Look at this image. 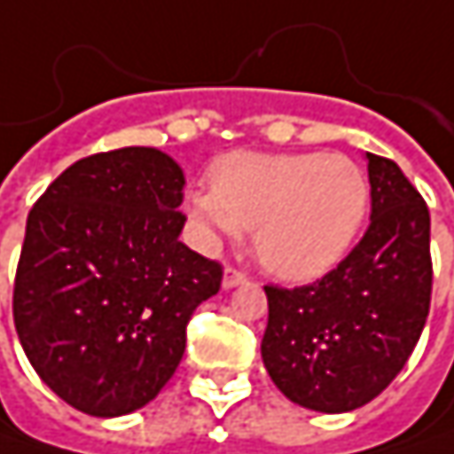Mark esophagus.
I'll return each instance as SVG.
<instances>
[{
	"mask_svg": "<svg viewBox=\"0 0 454 454\" xmlns=\"http://www.w3.org/2000/svg\"><path fill=\"white\" fill-rule=\"evenodd\" d=\"M241 284H247V273H241L236 268H226L223 270V289H236Z\"/></svg>",
	"mask_w": 454,
	"mask_h": 454,
	"instance_id": "esophagus-1",
	"label": "esophagus"
}]
</instances>
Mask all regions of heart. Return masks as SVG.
Instances as JSON below:
<instances>
[{
  "label": "heart",
  "instance_id": "heart-1",
  "mask_svg": "<svg viewBox=\"0 0 454 454\" xmlns=\"http://www.w3.org/2000/svg\"><path fill=\"white\" fill-rule=\"evenodd\" d=\"M210 192L186 194V213L210 239L254 231L260 265L281 281L310 284L355 247L371 186L344 154L231 152L213 162Z\"/></svg>",
  "mask_w": 454,
  "mask_h": 454
}]
</instances>
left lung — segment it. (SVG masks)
<instances>
[{
  "label": "left lung",
  "instance_id": "obj_1",
  "mask_svg": "<svg viewBox=\"0 0 454 454\" xmlns=\"http://www.w3.org/2000/svg\"><path fill=\"white\" fill-rule=\"evenodd\" d=\"M371 226L320 281L265 286L262 363L286 400L349 412L405 368L431 305V218L397 162L365 152Z\"/></svg>",
  "mask_w": 454,
  "mask_h": 454
}]
</instances>
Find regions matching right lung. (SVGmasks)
Here are the masks:
<instances>
[{"label": "right lung", "instance_id": "right-lung-1", "mask_svg": "<svg viewBox=\"0 0 454 454\" xmlns=\"http://www.w3.org/2000/svg\"><path fill=\"white\" fill-rule=\"evenodd\" d=\"M181 165L154 146L73 162L28 213L12 316L26 357L70 408L118 418L176 373L218 262L178 241Z\"/></svg>", "mask_w": 454, "mask_h": 454}]
</instances>
